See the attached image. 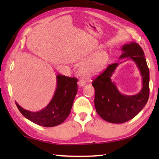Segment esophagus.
I'll list each match as a JSON object with an SVG mask.
<instances>
[{
  "label": "esophagus",
  "instance_id": "obj_1",
  "mask_svg": "<svg viewBox=\"0 0 159 159\" xmlns=\"http://www.w3.org/2000/svg\"><path fill=\"white\" fill-rule=\"evenodd\" d=\"M78 84H79V87H83V86H85V85L86 84V82H85V80L80 79V80H79V82H78Z\"/></svg>",
  "mask_w": 159,
  "mask_h": 159
}]
</instances>
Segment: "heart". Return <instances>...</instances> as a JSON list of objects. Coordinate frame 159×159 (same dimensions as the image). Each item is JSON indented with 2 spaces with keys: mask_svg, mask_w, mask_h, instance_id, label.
I'll return each instance as SVG.
<instances>
[{
  "mask_svg": "<svg viewBox=\"0 0 159 159\" xmlns=\"http://www.w3.org/2000/svg\"><path fill=\"white\" fill-rule=\"evenodd\" d=\"M109 55L105 51H99L90 57L80 67L82 75L89 78L100 72L107 63Z\"/></svg>",
  "mask_w": 159,
  "mask_h": 159,
  "instance_id": "obj_1",
  "label": "heart"
}]
</instances>
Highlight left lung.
Segmentation results:
<instances>
[{
	"label": "left lung",
	"mask_w": 159,
	"mask_h": 159,
	"mask_svg": "<svg viewBox=\"0 0 159 159\" xmlns=\"http://www.w3.org/2000/svg\"><path fill=\"white\" fill-rule=\"evenodd\" d=\"M120 59L128 58L136 63L142 77V88L133 96L121 93L111 76L120 63L111 64L93 80L94 104L98 114L108 122L121 124L133 119L143 109L149 98L150 74L143 50L138 43L130 42L121 46ZM121 63V62H120Z\"/></svg>",
	"instance_id": "obj_1"
}]
</instances>
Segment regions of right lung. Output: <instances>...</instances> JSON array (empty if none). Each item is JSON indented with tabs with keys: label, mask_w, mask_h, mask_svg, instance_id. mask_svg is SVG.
<instances>
[{
	"label": "right lung",
	"mask_w": 159,
	"mask_h": 159,
	"mask_svg": "<svg viewBox=\"0 0 159 159\" xmlns=\"http://www.w3.org/2000/svg\"><path fill=\"white\" fill-rule=\"evenodd\" d=\"M57 88L51 101L43 109L32 112L16 102L20 112L26 119L39 126L53 127L62 124L68 117L77 93L78 79L58 74Z\"/></svg>",
	"instance_id": "add662e5"
}]
</instances>
